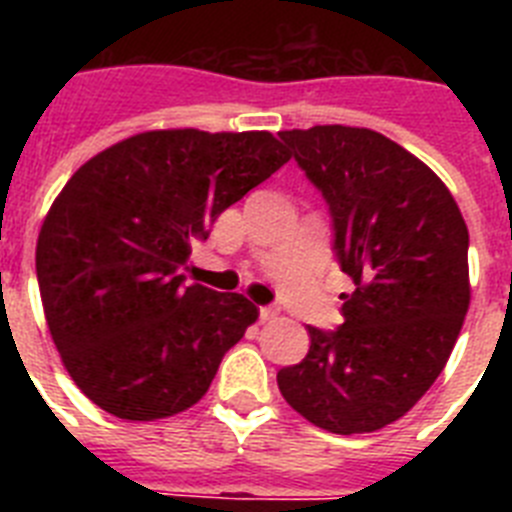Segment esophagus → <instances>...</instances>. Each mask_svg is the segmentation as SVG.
<instances>
[{"instance_id": "34e87169", "label": "esophagus", "mask_w": 512, "mask_h": 512, "mask_svg": "<svg viewBox=\"0 0 512 512\" xmlns=\"http://www.w3.org/2000/svg\"><path fill=\"white\" fill-rule=\"evenodd\" d=\"M259 315H261V320H274V318H279V307H261Z\"/></svg>"}]
</instances>
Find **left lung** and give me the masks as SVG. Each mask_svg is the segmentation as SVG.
Instances as JSON below:
<instances>
[{"label": "left lung", "instance_id": "left-lung-1", "mask_svg": "<svg viewBox=\"0 0 512 512\" xmlns=\"http://www.w3.org/2000/svg\"><path fill=\"white\" fill-rule=\"evenodd\" d=\"M284 146L323 192L336 225L343 325L307 328L310 351L277 374L312 425L351 436L395 423L431 390L472 300L469 230L449 187L369 128L282 130Z\"/></svg>", "mask_w": 512, "mask_h": 512}]
</instances>
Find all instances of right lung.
<instances>
[{
    "label": "right lung",
    "mask_w": 512,
    "mask_h": 512,
    "mask_svg": "<svg viewBox=\"0 0 512 512\" xmlns=\"http://www.w3.org/2000/svg\"><path fill=\"white\" fill-rule=\"evenodd\" d=\"M287 161L266 130H146L58 192L35 248L40 300L66 372L104 413L148 423L205 397L259 307L182 269L220 212Z\"/></svg>",
    "instance_id": "obj_1"
}]
</instances>
